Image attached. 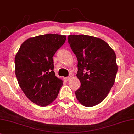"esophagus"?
I'll return each mask as SVG.
<instances>
[{
	"label": "esophagus",
	"mask_w": 134,
	"mask_h": 134,
	"mask_svg": "<svg viewBox=\"0 0 134 134\" xmlns=\"http://www.w3.org/2000/svg\"><path fill=\"white\" fill-rule=\"evenodd\" d=\"M72 75H69V76H67V77H65V78H64V80H65L66 81H68L69 80L72 78Z\"/></svg>",
	"instance_id": "esophagus-1"
}]
</instances>
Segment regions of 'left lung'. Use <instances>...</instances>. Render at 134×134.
I'll return each instance as SVG.
<instances>
[{
  "label": "left lung",
  "mask_w": 134,
  "mask_h": 134,
  "mask_svg": "<svg viewBox=\"0 0 134 134\" xmlns=\"http://www.w3.org/2000/svg\"><path fill=\"white\" fill-rule=\"evenodd\" d=\"M68 42L78 60L76 76L81 86L75 91L78 102L93 107L105 99L118 71L115 51L107 43L86 35H70Z\"/></svg>",
  "instance_id": "1"
}]
</instances>
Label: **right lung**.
Returning <instances> with one entry per match:
<instances>
[{
	"label": "right lung",
	"mask_w": 134,
	"mask_h": 134,
	"mask_svg": "<svg viewBox=\"0 0 134 134\" xmlns=\"http://www.w3.org/2000/svg\"><path fill=\"white\" fill-rule=\"evenodd\" d=\"M65 40V35L53 34L31 37L23 43L16 54L15 74L19 86L37 105L51 104L63 85L53 71V56Z\"/></svg>",
	"instance_id": "right-lung-1"
}]
</instances>
